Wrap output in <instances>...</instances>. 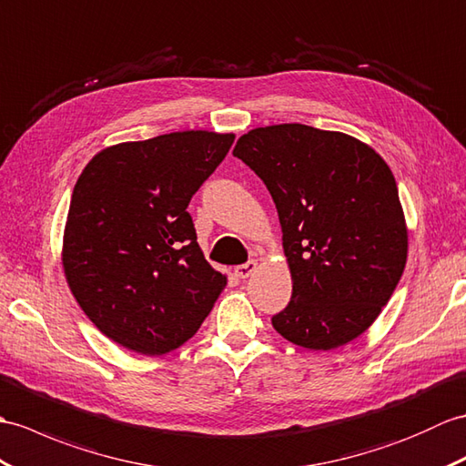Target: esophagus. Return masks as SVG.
Returning a JSON list of instances; mask_svg holds the SVG:
<instances>
[{
	"instance_id": "34e87169",
	"label": "esophagus",
	"mask_w": 466,
	"mask_h": 466,
	"mask_svg": "<svg viewBox=\"0 0 466 466\" xmlns=\"http://www.w3.org/2000/svg\"><path fill=\"white\" fill-rule=\"evenodd\" d=\"M256 268H258L256 259H248L246 264H240V266L234 268V274L240 278V279H246V278H250L256 272Z\"/></svg>"
}]
</instances>
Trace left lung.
<instances>
[{"label":"left lung","mask_w":466,"mask_h":466,"mask_svg":"<svg viewBox=\"0 0 466 466\" xmlns=\"http://www.w3.org/2000/svg\"><path fill=\"white\" fill-rule=\"evenodd\" d=\"M234 157L264 180L282 226L291 299L272 318L274 329L313 351L360 338L407 264L391 168L355 137L299 123L252 128Z\"/></svg>","instance_id":"obj_1"}]
</instances>
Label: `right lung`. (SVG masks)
Segmentation results:
<instances>
[{
  "mask_svg": "<svg viewBox=\"0 0 466 466\" xmlns=\"http://www.w3.org/2000/svg\"><path fill=\"white\" fill-rule=\"evenodd\" d=\"M234 143L180 131L103 148L75 184L63 234L71 294L123 348L162 355L198 331L226 276L207 262L187 212Z\"/></svg>",
  "mask_w": 466,
  "mask_h": 466,
  "instance_id": "obj_1",
  "label": "right lung"
}]
</instances>
